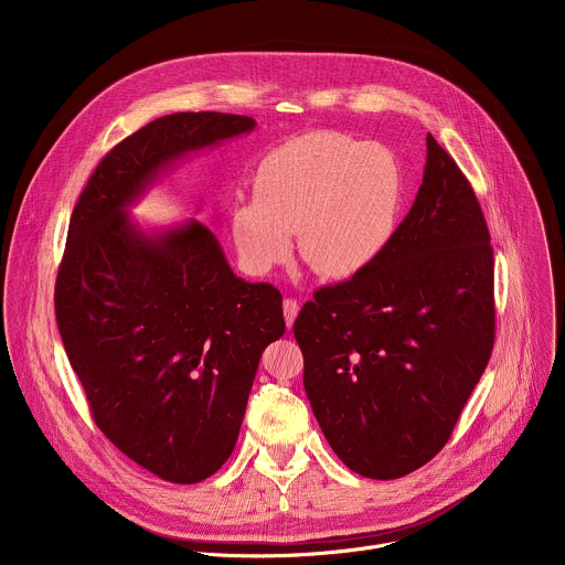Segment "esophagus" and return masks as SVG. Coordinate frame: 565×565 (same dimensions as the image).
Instances as JSON below:
<instances>
[{
    "mask_svg": "<svg viewBox=\"0 0 565 565\" xmlns=\"http://www.w3.org/2000/svg\"><path fill=\"white\" fill-rule=\"evenodd\" d=\"M297 315H299V303H297V299H284V319H286V327H288V329H292Z\"/></svg>",
    "mask_w": 565,
    "mask_h": 565,
    "instance_id": "1",
    "label": "esophagus"
}]
</instances>
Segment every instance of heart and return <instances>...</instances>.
Segmentation results:
<instances>
[{
  "label": "heart",
  "instance_id": "b5f03b06",
  "mask_svg": "<svg viewBox=\"0 0 565 565\" xmlns=\"http://www.w3.org/2000/svg\"><path fill=\"white\" fill-rule=\"evenodd\" d=\"M405 174L380 142L319 129L286 140L259 163L255 199L236 201L230 232L250 273L264 275L292 253L324 279L373 268L395 236Z\"/></svg>",
  "mask_w": 565,
  "mask_h": 565
}]
</instances>
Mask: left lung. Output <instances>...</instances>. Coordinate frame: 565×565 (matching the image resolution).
Wrapping results in <instances>:
<instances>
[{"instance_id":"obj_1","label":"left lung","mask_w":565,"mask_h":565,"mask_svg":"<svg viewBox=\"0 0 565 565\" xmlns=\"http://www.w3.org/2000/svg\"><path fill=\"white\" fill-rule=\"evenodd\" d=\"M295 319L303 388L340 460L391 480L449 440L494 347V253L478 199L427 134L418 196L382 259Z\"/></svg>"}]
</instances>
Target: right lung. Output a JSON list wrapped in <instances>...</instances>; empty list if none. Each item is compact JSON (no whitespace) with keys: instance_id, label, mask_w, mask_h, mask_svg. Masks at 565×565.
Instances as JSON below:
<instances>
[{"instance_id":"1","label":"right lung","mask_w":565,"mask_h":565,"mask_svg":"<svg viewBox=\"0 0 565 565\" xmlns=\"http://www.w3.org/2000/svg\"><path fill=\"white\" fill-rule=\"evenodd\" d=\"M248 116L181 111L118 142L79 194L55 319L100 431L158 478L192 486L230 458L281 292L232 273L196 218L145 232L134 205L192 151L250 134Z\"/></svg>"}]
</instances>
